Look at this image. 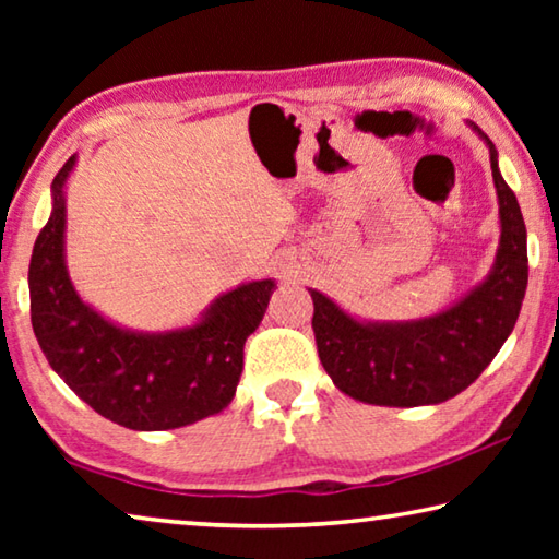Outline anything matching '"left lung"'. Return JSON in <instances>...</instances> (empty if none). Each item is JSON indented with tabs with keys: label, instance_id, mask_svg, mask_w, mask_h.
<instances>
[{
	"label": "left lung",
	"instance_id": "8db88e82",
	"mask_svg": "<svg viewBox=\"0 0 559 559\" xmlns=\"http://www.w3.org/2000/svg\"><path fill=\"white\" fill-rule=\"evenodd\" d=\"M486 143L500 204V249L478 288L443 313L412 323H359L310 290L320 362L353 400L380 406L447 402L478 380L513 333L527 288L525 222L498 169L496 145Z\"/></svg>",
	"mask_w": 559,
	"mask_h": 559
}]
</instances>
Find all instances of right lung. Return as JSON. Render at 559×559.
I'll list each match as a JSON object with an SVG mask.
<instances>
[{"label": "right lung", "mask_w": 559, "mask_h": 559, "mask_svg": "<svg viewBox=\"0 0 559 559\" xmlns=\"http://www.w3.org/2000/svg\"><path fill=\"white\" fill-rule=\"evenodd\" d=\"M75 157L53 177V210L29 263L32 325L51 370L106 419L135 431L187 427L231 402L243 343L259 328L276 283L229 290L202 323L163 335L130 333L88 308L63 263V185Z\"/></svg>", "instance_id": "right-lung-1"}]
</instances>
